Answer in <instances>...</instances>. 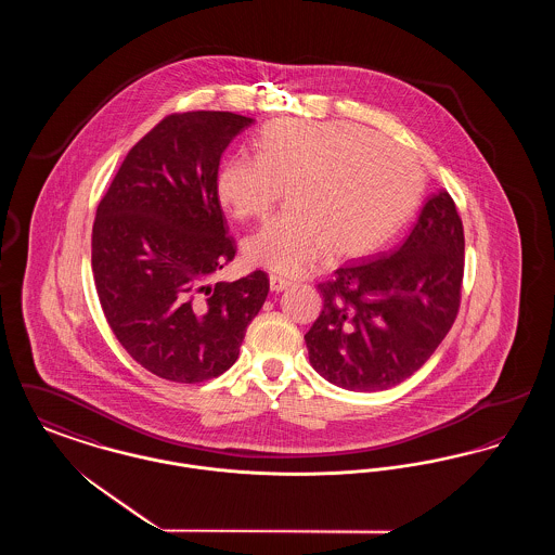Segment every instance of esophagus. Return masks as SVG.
<instances>
[{"mask_svg":"<svg viewBox=\"0 0 555 555\" xmlns=\"http://www.w3.org/2000/svg\"><path fill=\"white\" fill-rule=\"evenodd\" d=\"M291 283L287 279H283V276H276V274H270V289L276 291H285L289 287Z\"/></svg>","mask_w":555,"mask_h":555,"instance_id":"esophagus-1","label":"esophagus"}]
</instances>
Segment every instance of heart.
I'll return each instance as SVG.
<instances>
[{
	"label": "heart",
	"mask_w": 555,
	"mask_h": 555,
	"mask_svg": "<svg viewBox=\"0 0 555 555\" xmlns=\"http://www.w3.org/2000/svg\"><path fill=\"white\" fill-rule=\"evenodd\" d=\"M256 158L224 159L216 195L237 220L264 218L285 189L287 210L243 241L251 266L299 276L328 254L360 258L393 237L424 189L405 147L349 122L281 118L254 141Z\"/></svg>",
	"instance_id": "b5f03b06"
}]
</instances>
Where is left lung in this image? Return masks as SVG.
I'll return each instance as SVG.
<instances>
[{
  "instance_id": "left-lung-1",
  "label": "left lung",
  "mask_w": 555,
  "mask_h": 555,
  "mask_svg": "<svg viewBox=\"0 0 555 555\" xmlns=\"http://www.w3.org/2000/svg\"><path fill=\"white\" fill-rule=\"evenodd\" d=\"M462 276V218L448 191H439L396 251L337 268L318 285L322 312L304 337L310 364L347 391L396 387L446 339Z\"/></svg>"
}]
</instances>
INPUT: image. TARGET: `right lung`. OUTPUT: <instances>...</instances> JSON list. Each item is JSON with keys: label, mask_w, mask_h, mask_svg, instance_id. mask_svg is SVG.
I'll return each mask as SVG.
<instances>
[{"label": "right lung", "mask_w": 555, "mask_h": 555, "mask_svg": "<svg viewBox=\"0 0 555 555\" xmlns=\"http://www.w3.org/2000/svg\"><path fill=\"white\" fill-rule=\"evenodd\" d=\"M254 120L170 114L118 168L98 206L91 268L107 324L137 364L175 383L231 369L270 289L256 270L216 281L235 241L216 195L222 152Z\"/></svg>", "instance_id": "add662e5"}]
</instances>
